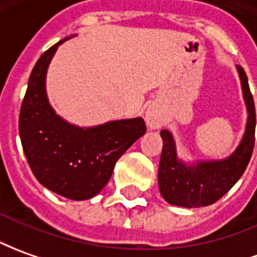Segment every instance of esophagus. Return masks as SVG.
Masks as SVG:
<instances>
[{
    "mask_svg": "<svg viewBox=\"0 0 257 257\" xmlns=\"http://www.w3.org/2000/svg\"><path fill=\"white\" fill-rule=\"evenodd\" d=\"M146 123L150 128H159L164 123V118L155 107H148L146 113Z\"/></svg>",
    "mask_w": 257,
    "mask_h": 257,
    "instance_id": "1",
    "label": "esophagus"
}]
</instances>
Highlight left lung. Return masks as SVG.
Returning a JSON list of instances; mask_svg holds the SVG:
<instances>
[{
  "instance_id": "1",
  "label": "left lung",
  "mask_w": 257,
  "mask_h": 257,
  "mask_svg": "<svg viewBox=\"0 0 257 257\" xmlns=\"http://www.w3.org/2000/svg\"><path fill=\"white\" fill-rule=\"evenodd\" d=\"M238 71L249 116L245 136L229 158L187 166L176 158L172 134L168 130L161 132L164 147L159 161L158 183L161 194L168 203L187 208L210 206L229 192L245 172L254 147L256 110L246 74L242 67H238Z\"/></svg>"
}]
</instances>
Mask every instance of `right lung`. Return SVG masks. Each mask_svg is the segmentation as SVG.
<instances>
[{"instance_id":"right-lung-1","label":"right lung","mask_w":257,"mask_h":257,"mask_svg":"<svg viewBox=\"0 0 257 257\" xmlns=\"http://www.w3.org/2000/svg\"><path fill=\"white\" fill-rule=\"evenodd\" d=\"M68 39V37H67ZM63 39L37 60L19 113V136L36 179L71 200L96 196L110 179L117 159L146 133L141 117L81 128L51 109L46 96V71Z\"/></svg>"}]
</instances>
